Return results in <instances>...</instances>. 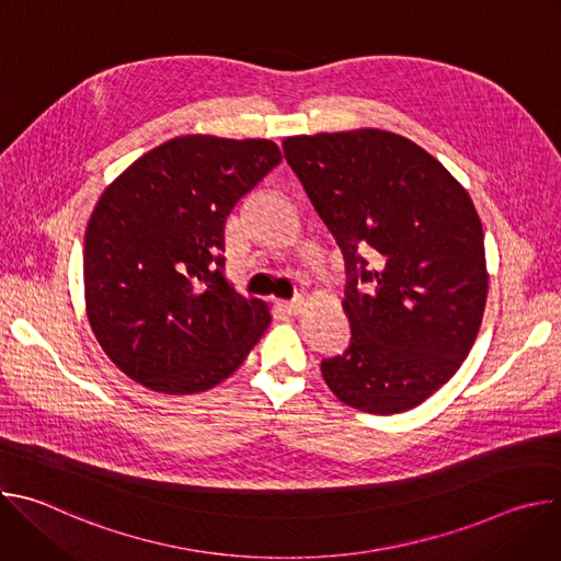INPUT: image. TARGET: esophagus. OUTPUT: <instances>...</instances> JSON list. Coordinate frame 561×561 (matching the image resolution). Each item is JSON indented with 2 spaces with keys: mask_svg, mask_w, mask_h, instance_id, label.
I'll return each instance as SVG.
<instances>
[{
  "mask_svg": "<svg viewBox=\"0 0 561 561\" xmlns=\"http://www.w3.org/2000/svg\"><path fill=\"white\" fill-rule=\"evenodd\" d=\"M284 312H288V314H297L299 310H301V306H304V299L301 297H295V299H290V301H279L277 304Z\"/></svg>",
  "mask_w": 561,
  "mask_h": 561,
  "instance_id": "esophagus-1",
  "label": "esophagus"
}]
</instances>
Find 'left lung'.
<instances>
[{
  "mask_svg": "<svg viewBox=\"0 0 561 561\" xmlns=\"http://www.w3.org/2000/svg\"><path fill=\"white\" fill-rule=\"evenodd\" d=\"M282 146L346 264L351 344L322 359V375L346 407L411 411L457 373L482 324V221L463 186L402 135L362 128Z\"/></svg>",
  "mask_w": 561,
  "mask_h": 561,
  "instance_id": "1",
  "label": "left lung"
}]
</instances>
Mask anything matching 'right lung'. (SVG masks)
<instances>
[{
	"instance_id": "right-lung-1",
	"label": "right lung",
	"mask_w": 561,
	"mask_h": 561,
	"mask_svg": "<svg viewBox=\"0 0 561 561\" xmlns=\"http://www.w3.org/2000/svg\"><path fill=\"white\" fill-rule=\"evenodd\" d=\"M268 139L184 135L141 154L100 197L84 237L93 333L137 383L202 392L232 375L271 324L224 275L234 204L277 164Z\"/></svg>"
}]
</instances>
